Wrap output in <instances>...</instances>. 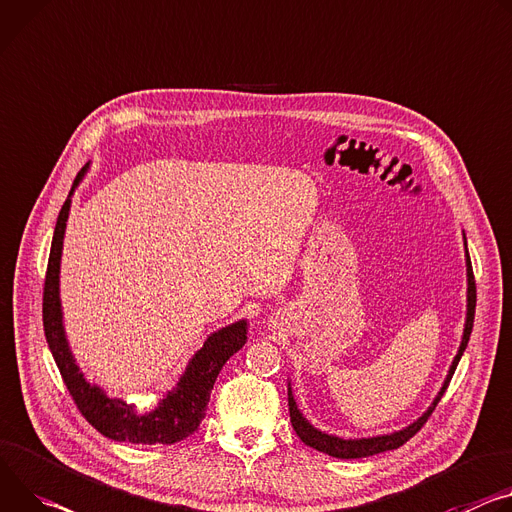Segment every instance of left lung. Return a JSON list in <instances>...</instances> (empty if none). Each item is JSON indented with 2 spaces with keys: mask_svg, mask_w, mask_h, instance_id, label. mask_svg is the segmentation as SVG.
<instances>
[{
  "mask_svg": "<svg viewBox=\"0 0 512 512\" xmlns=\"http://www.w3.org/2000/svg\"><path fill=\"white\" fill-rule=\"evenodd\" d=\"M466 239V237H463ZM466 267H468V316H466V329H463V337H461V345H459V351L449 367V374L443 382V388L441 392L437 394V398L433 400V404L429 406V410L421 416L416 418V421L412 425H408L406 429L402 431H396V433H390V435H380V437H369V439H341V437H335V435H327L322 433L318 429H314L306 418L302 416V412L298 410L296 406V400L292 396V388L288 386V406H290V421H292V427L296 431V435L302 439L304 445L316 449V451H322L327 453L331 457H339V459H359V457H369V455H376V453H384V451H390V449H398L400 445H404L408 439H412L418 431L423 429V425L429 421V416L433 414L435 406L439 404L441 396L445 394L449 382H451V376L455 374V367L463 355V351H466L468 347V341H470V335H472V327H474V314H476V280H474V271H472V261H470V253H468V245H466Z\"/></svg>",
  "mask_w": 512,
  "mask_h": 512,
  "instance_id": "1",
  "label": "left lung"
}]
</instances>
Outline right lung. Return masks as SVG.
I'll list each match as a JSON object with an SVG mask.
<instances>
[{
    "mask_svg": "<svg viewBox=\"0 0 512 512\" xmlns=\"http://www.w3.org/2000/svg\"><path fill=\"white\" fill-rule=\"evenodd\" d=\"M87 167L89 165L77 173L55 226L42 292V324L46 343H49V349L73 402L91 427L112 441H128L138 445H173L198 431L202 418L206 416L210 392L222 365L247 343V320L232 322L228 327L212 333L204 347L194 355L190 365L185 367L177 386L167 392V396L151 412H136L132 404H126L120 398H110L102 388L91 386L83 378L69 351L59 298V269L71 196L83 179Z\"/></svg>",
    "mask_w": 512,
    "mask_h": 512,
    "instance_id": "obj_1",
    "label": "right lung"
}]
</instances>
